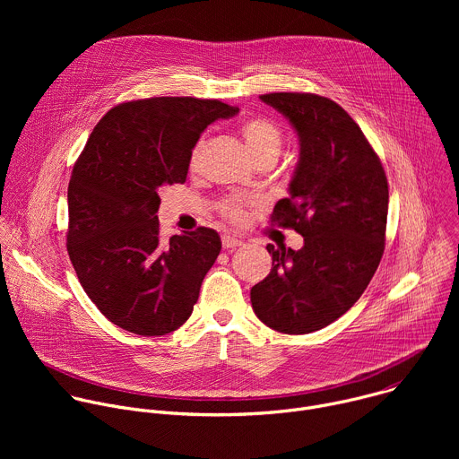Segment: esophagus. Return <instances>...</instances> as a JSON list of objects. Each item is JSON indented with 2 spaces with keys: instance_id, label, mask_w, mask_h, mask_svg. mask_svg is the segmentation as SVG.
Wrapping results in <instances>:
<instances>
[{
  "instance_id": "esophagus-1",
  "label": "esophagus",
  "mask_w": 459,
  "mask_h": 459,
  "mask_svg": "<svg viewBox=\"0 0 459 459\" xmlns=\"http://www.w3.org/2000/svg\"><path fill=\"white\" fill-rule=\"evenodd\" d=\"M221 245H223V248H236V247H241L243 245V241L241 239H238V238H234V236H223L221 238Z\"/></svg>"
}]
</instances>
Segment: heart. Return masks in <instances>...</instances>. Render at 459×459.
<instances>
[{
  "label": "heart",
  "mask_w": 459,
  "mask_h": 459,
  "mask_svg": "<svg viewBox=\"0 0 459 459\" xmlns=\"http://www.w3.org/2000/svg\"><path fill=\"white\" fill-rule=\"evenodd\" d=\"M241 136L250 151V154L254 156L255 163L261 160H276L281 152L283 147V133L278 123H274L269 117H250L243 123L241 126ZM204 147L205 142H198L195 147L190 152V160H188V167L190 170H195L200 167V160L204 154ZM218 209L221 212L223 218L234 221V223H241L245 220V209H247V202L239 200V198H225L218 204Z\"/></svg>",
  "instance_id": "b5f03b06"
}]
</instances>
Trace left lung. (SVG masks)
<instances>
[{
	"mask_svg": "<svg viewBox=\"0 0 459 459\" xmlns=\"http://www.w3.org/2000/svg\"><path fill=\"white\" fill-rule=\"evenodd\" d=\"M299 138L289 198L271 221L303 236L299 250L267 245L271 274L250 289L255 316L283 334H308L342 317L365 292L383 250L388 183L358 123L333 100L273 92Z\"/></svg>",
	"mask_w": 459,
	"mask_h": 459,
	"instance_id": "obj_1",
	"label": "left lung"
}]
</instances>
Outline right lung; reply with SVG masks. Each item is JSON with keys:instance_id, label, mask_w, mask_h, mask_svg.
<instances>
[{"instance_id": "right-lung-1", "label": "right lung", "mask_w": 459, "mask_h": 459, "mask_svg": "<svg viewBox=\"0 0 459 459\" xmlns=\"http://www.w3.org/2000/svg\"><path fill=\"white\" fill-rule=\"evenodd\" d=\"M238 108L218 100L149 98L110 108L69 183L67 250L100 312L140 336H165L190 317L221 250L216 230L160 238V188L185 183L204 130Z\"/></svg>"}]
</instances>
